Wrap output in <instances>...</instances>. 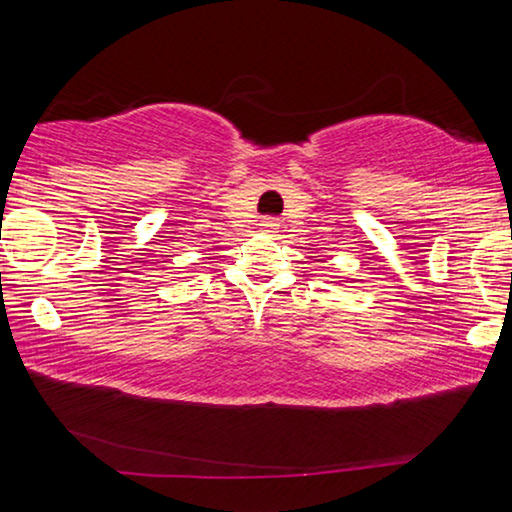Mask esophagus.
Segmentation results:
<instances>
[{
  "instance_id": "34e87169",
  "label": "esophagus",
  "mask_w": 512,
  "mask_h": 512,
  "mask_svg": "<svg viewBox=\"0 0 512 512\" xmlns=\"http://www.w3.org/2000/svg\"><path fill=\"white\" fill-rule=\"evenodd\" d=\"M277 228H280V223H277V219H273V216H266V219L259 221V230H262L264 235H275Z\"/></svg>"
}]
</instances>
